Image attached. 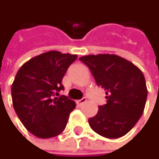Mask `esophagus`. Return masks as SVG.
Instances as JSON below:
<instances>
[{"instance_id": "esophagus-1", "label": "esophagus", "mask_w": 159, "mask_h": 159, "mask_svg": "<svg viewBox=\"0 0 159 159\" xmlns=\"http://www.w3.org/2000/svg\"><path fill=\"white\" fill-rule=\"evenodd\" d=\"M87 98H82L81 100H78V101H76V103L78 104V105H83V104H85L86 102H87Z\"/></svg>"}]
</instances>
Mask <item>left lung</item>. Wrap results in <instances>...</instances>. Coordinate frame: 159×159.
I'll return each mask as SVG.
<instances>
[{"label":"left lung","instance_id":"obj_1","mask_svg":"<svg viewBox=\"0 0 159 159\" xmlns=\"http://www.w3.org/2000/svg\"><path fill=\"white\" fill-rule=\"evenodd\" d=\"M79 59L89 68L96 84L106 90L107 102L89 119L90 128L105 138L124 136L136 125L144 110L147 89L143 72L116 55H89Z\"/></svg>","mask_w":159,"mask_h":159}]
</instances>
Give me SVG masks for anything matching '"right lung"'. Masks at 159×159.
Returning a JSON list of instances; mask_svg holds the SVG:
<instances>
[{
  "label": "right lung",
  "mask_w": 159,
  "mask_h": 159,
  "mask_svg": "<svg viewBox=\"0 0 159 159\" xmlns=\"http://www.w3.org/2000/svg\"><path fill=\"white\" fill-rule=\"evenodd\" d=\"M76 55L49 51L32 57L18 70L12 85L14 109L24 127L38 138L60 134L75 102L59 96L62 78Z\"/></svg>",
  "instance_id": "add662e5"
}]
</instances>
